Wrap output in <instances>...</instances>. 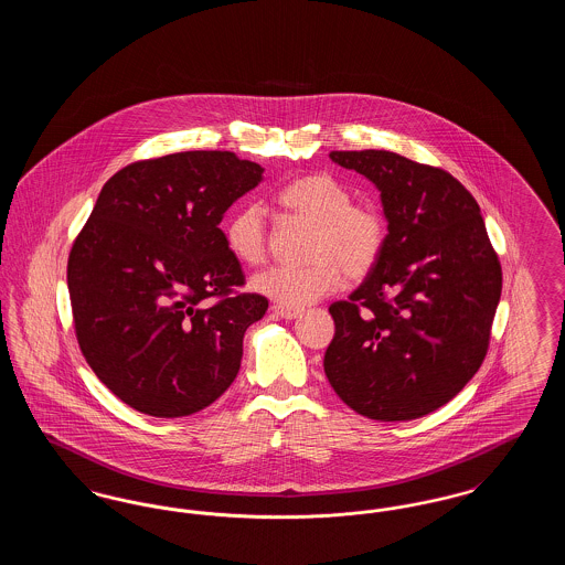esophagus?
Here are the masks:
<instances>
[{
    "label": "esophagus",
    "instance_id": "1",
    "mask_svg": "<svg viewBox=\"0 0 565 565\" xmlns=\"http://www.w3.org/2000/svg\"><path fill=\"white\" fill-rule=\"evenodd\" d=\"M273 311H275V316L281 318V320H296V318L300 316L298 309H288V307H281V305H275Z\"/></svg>",
    "mask_w": 565,
    "mask_h": 565
}]
</instances>
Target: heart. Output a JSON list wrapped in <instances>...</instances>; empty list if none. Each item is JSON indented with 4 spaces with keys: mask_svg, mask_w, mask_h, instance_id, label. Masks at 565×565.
<instances>
[{
    "mask_svg": "<svg viewBox=\"0 0 565 565\" xmlns=\"http://www.w3.org/2000/svg\"><path fill=\"white\" fill-rule=\"evenodd\" d=\"M288 214L313 226L307 265L270 267L252 279V288L281 307L302 309L334 292L343 275L360 279L375 269L387 242L385 215L373 203H351V190L330 173H309L277 192ZM228 252L247 267L267 258V222L260 205L235 212L224 228Z\"/></svg>",
    "mask_w": 565,
    "mask_h": 565,
    "instance_id": "obj_1",
    "label": "heart"
}]
</instances>
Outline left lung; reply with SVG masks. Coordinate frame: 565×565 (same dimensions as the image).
<instances>
[{"label": "left lung", "mask_w": 565, "mask_h": 565, "mask_svg": "<svg viewBox=\"0 0 565 565\" xmlns=\"http://www.w3.org/2000/svg\"><path fill=\"white\" fill-rule=\"evenodd\" d=\"M330 159L381 192L387 242L350 300L330 305L323 373L339 398L376 422L424 417L483 364L502 267L475 196L438 167L387 150Z\"/></svg>", "instance_id": "left-lung-1"}]
</instances>
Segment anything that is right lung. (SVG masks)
<instances>
[{
    "label": "right lung",
    "mask_w": 565,
    "mask_h": 565,
    "mask_svg": "<svg viewBox=\"0 0 565 565\" xmlns=\"http://www.w3.org/2000/svg\"><path fill=\"white\" fill-rule=\"evenodd\" d=\"M263 173L233 152L194 150L131 162L99 192L67 288L82 355L135 411L186 417L239 373L243 334L269 300L233 295L245 275L220 222Z\"/></svg>",
    "instance_id": "right-lung-1"
}]
</instances>
